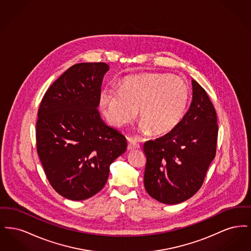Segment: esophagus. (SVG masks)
<instances>
[{"instance_id":"34e87169","label":"esophagus","mask_w":251,"mask_h":251,"mask_svg":"<svg viewBox=\"0 0 251 251\" xmlns=\"http://www.w3.org/2000/svg\"><path fill=\"white\" fill-rule=\"evenodd\" d=\"M140 148V145L137 143L135 140H130L129 143H128V150L131 151V150H136V149H139Z\"/></svg>"}]
</instances>
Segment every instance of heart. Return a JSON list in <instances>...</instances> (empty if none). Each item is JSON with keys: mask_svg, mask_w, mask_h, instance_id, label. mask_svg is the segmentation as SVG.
I'll return each mask as SVG.
<instances>
[{"mask_svg": "<svg viewBox=\"0 0 251 251\" xmlns=\"http://www.w3.org/2000/svg\"><path fill=\"white\" fill-rule=\"evenodd\" d=\"M189 100L190 88L182 79L151 73L125 78L120 90L102 89L99 103L109 123L117 128L130 123L139 110V130L165 135L179 126Z\"/></svg>", "mask_w": 251, "mask_h": 251, "instance_id": "b5f03b06", "label": "heart"}]
</instances>
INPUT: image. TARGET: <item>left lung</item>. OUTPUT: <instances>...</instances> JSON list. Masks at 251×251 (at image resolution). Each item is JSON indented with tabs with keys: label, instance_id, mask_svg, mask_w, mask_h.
<instances>
[{
	"label": "left lung",
	"instance_id": "1",
	"mask_svg": "<svg viewBox=\"0 0 251 251\" xmlns=\"http://www.w3.org/2000/svg\"><path fill=\"white\" fill-rule=\"evenodd\" d=\"M192 88L191 105L179 126L144 144L145 188L165 204L182 202L199 191L215 156L218 125L215 107L195 80Z\"/></svg>",
	"mask_w": 251,
	"mask_h": 251
}]
</instances>
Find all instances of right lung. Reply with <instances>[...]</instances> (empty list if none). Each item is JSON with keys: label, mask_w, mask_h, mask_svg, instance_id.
Masks as SVG:
<instances>
[{"label": "right lung", "mask_w": 251, "mask_h": 251, "mask_svg": "<svg viewBox=\"0 0 251 251\" xmlns=\"http://www.w3.org/2000/svg\"><path fill=\"white\" fill-rule=\"evenodd\" d=\"M108 71L101 62L73 65L49 87L38 109L37 154L52 188L71 201L100 191L110 165L127 149L125 136L98 110Z\"/></svg>", "instance_id": "right-lung-1"}]
</instances>
